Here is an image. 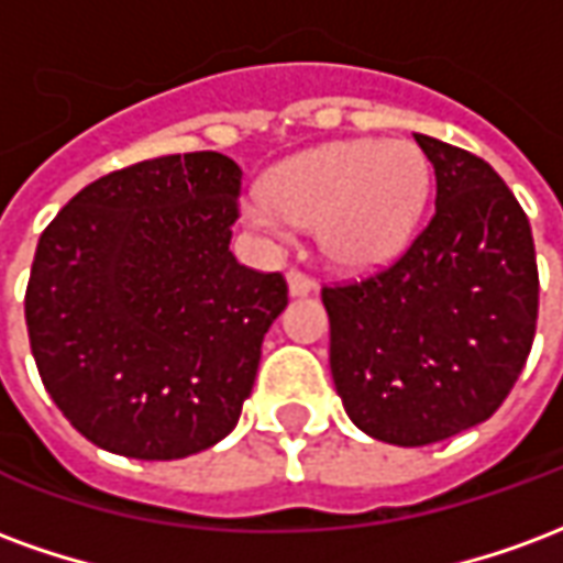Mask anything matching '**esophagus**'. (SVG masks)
I'll return each instance as SVG.
<instances>
[{"label":"esophagus","instance_id":"esophagus-1","mask_svg":"<svg viewBox=\"0 0 563 563\" xmlns=\"http://www.w3.org/2000/svg\"><path fill=\"white\" fill-rule=\"evenodd\" d=\"M286 283H289V295H292V298H305V295H310L313 289H317V283L310 280L307 274H301V271H295V268L286 274Z\"/></svg>","mask_w":563,"mask_h":563}]
</instances>
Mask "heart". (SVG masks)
<instances>
[{"mask_svg": "<svg viewBox=\"0 0 563 563\" xmlns=\"http://www.w3.org/2000/svg\"><path fill=\"white\" fill-rule=\"evenodd\" d=\"M428 192L431 165L413 141H334L280 162L265 196L244 201V220L277 244L292 241V225L313 229L334 268L374 271L410 244Z\"/></svg>", "mask_w": 563, "mask_h": 563, "instance_id": "1", "label": "heart"}]
</instances>
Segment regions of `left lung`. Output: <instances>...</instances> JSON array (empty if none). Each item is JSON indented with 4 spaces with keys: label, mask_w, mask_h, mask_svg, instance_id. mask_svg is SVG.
Segmentation results:
<instances>
[{
    "label": "left lung",
    "mask_w": 563,
    "mask_h": 563,
    "mask_svg": "<svg viewBox=\"0 0 563 563\" xmlns=\"http://www.w3.org/2000/svg\"><path fill=\"white\" fill-rule=\"evenodd\" d=\"M434 165V217L391 268L325 286L331 377L367 437L428 446L485 422L528 362L537 329L531 222L500 174L416 135Z\"/></svg>",
    "instance_id": "1"
}]
</instances>
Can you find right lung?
Wrapping results in <instances>:
<instances>
[{"label":"right lung","mask_w":563,"mask_h":563,"mask_svg":"<svg viewBox=\"0 0 563 563\" xmlns=\"http://www.w3.org/2000/svg\"><path fill=\"white\" fill-rule=\"evenodd\" d=\"M241 168L174 153L84 186L38 238L26 329L44 389L99 449L172 461L220 443L253 391L286 280L229 250Z\"/></svg>","instance_id":"obj_1"}]
</instances>
